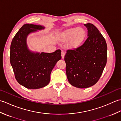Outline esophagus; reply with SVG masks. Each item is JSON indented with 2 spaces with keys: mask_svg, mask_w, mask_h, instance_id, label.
<instances>
[{
  "mask_svg": "<svg viewBox=\"0 0 121 121\" xmlns=\"http://www.w3.org/2000/svg\"><path fill=\"white\" fill-rule=\"evenodd\" d=\"M65 53L64 51H62L61 52V56H62V59L65 58Z\"/></svg>",
  "mask_w": 121,
  "mask_h": 121,
  "instance_id": "1",
  "label": "esophagus"
}]
</instances>
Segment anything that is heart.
Returning a JSON list of instances; mask_svg holds the SVG:
<instances>
[{
    "mask_svg": "<svg viewBox=\"0 0 121 121\" xmlns=\"http://www.w3.org/2000/svg\"><path fill=\"white\" fill-rule=\"evenodd\" d=\"M86 36V32L83 28H72L64 33L63 38L66 41H70L69 47L74 49L83 44Z\"/></svg>",
    "mask_w": 121,
    "mask_h": 121,
    "instance_id": "b5f03b06",
    "label": "heart"
}]
</instances>
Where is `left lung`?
<instances>
[{"mask_svg": "<svg viewBox=\"0 0 121 121\" xmlns=\"http://www.w3.org/2000/svg\"><path fill=\"white\" fill-rule=\"evenodd\" d=\"M84 25L88 30L87 39L75 50H68L65 56L68 81L79 88L91 87L98 81L107 58V45L103 36L92 24Z\"/></svg>", "mask_w": 121, "mask_h": 121, "instance_id": "obj_1", "label": "left lung"}]
</instances>
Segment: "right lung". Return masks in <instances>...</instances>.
Wrapping results in <instances>:
<instances>
[{"label": "right lung", "mask_w": 121, "mask_h": 121, "mask_svg": "<svg viewBox=\"0 0 121 121\" xmlns=\"http://www.w3.org/2000/svg\"><path fill=\"white\" fill-rule=\"evenodd\" d=\"M42 25L25 24L13 38L10 46V63L15 78L28 89H39L49 83L50 74L61 59L60 49L52 53L30 50L27 43L30 34L44 30Z\"/></svg>", "instance_id": "right-lung-1"}]
</instances>
